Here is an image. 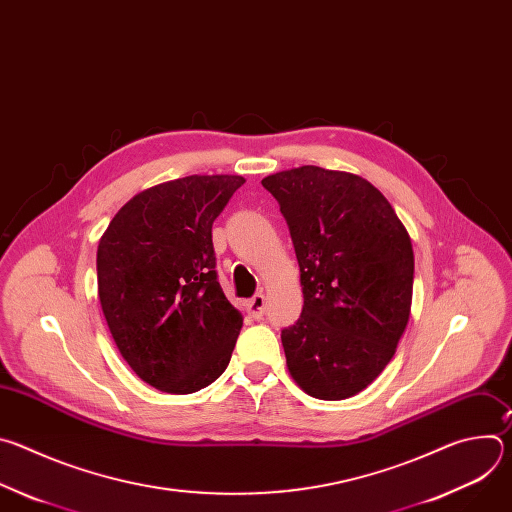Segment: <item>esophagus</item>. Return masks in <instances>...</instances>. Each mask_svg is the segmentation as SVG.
Here are the masks:
<instances>
[{
    "instance_id": "34e87169",
    "label": "esophagus",
    "mask_w": 512,
    "mask_h": 512,
    "mask_svg": "<svg viewBox=\"0 0 512 512\" xmlns=\"http://www.w3.org/2000/svg\"><path fill=\"white\" fill-rule=\"evenodd\" d=\"M247 312H249L253 318L261 320V318L265 316V296H263V294L253 296V298L247 302Z\"/></svg>"
}]
</instances>
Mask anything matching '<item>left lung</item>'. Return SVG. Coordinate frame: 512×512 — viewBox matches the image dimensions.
Returning <instances> with one entry per match:
<instances>
[{"instance_id":"1","label":"left lung","mask_w":512,"mask_h":512,"mask_svg":"<svg viewBox=\"0 0 512 512\" xmlns=\"http://www.w3.org/2000/svg\"><path fill=\"white\" fill-rule=\"evenodd\" d=\"M261 184L300 263L304 308L281 330L289 375L316 399H348L383 373L409 322L407 229L371 182L348 172L302 166Z\"/></svg>"}]
</instances>
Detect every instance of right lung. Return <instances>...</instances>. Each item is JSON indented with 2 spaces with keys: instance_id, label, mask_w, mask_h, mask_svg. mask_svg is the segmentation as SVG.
<instances>
[{
  "instance_id": "right-lung-1",
  "label": "right lung",
  "mask_w": 512,
  "mask_h": 512,
  "mask_svg": "<svg viewBox=\"0 0 512 512\" xmlns=\"http://www.w3.org/2000/svg\"><path fill=\"white\" fill-rule=\"evenodd\" d=\"M243 176H186L133 196L97 249L99 300L135 375L174 395L225 373L243 316L216 275L212 223Z\"/></svg>"
}]
</instances>
